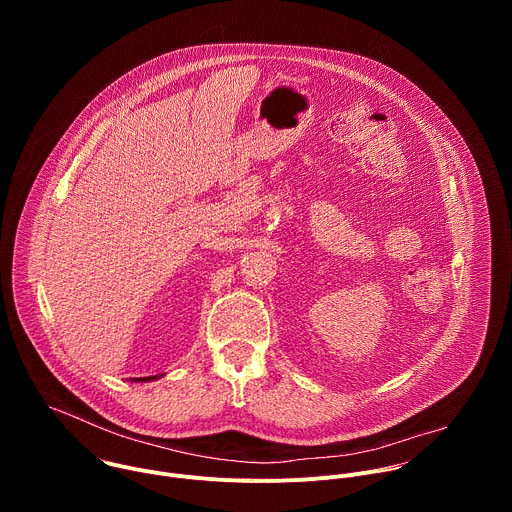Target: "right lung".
I'll list each match as a JSON object with an SVG mask.
<instances>
[{
    "mask_svg": "<svg viewBox=\"0 0 512 512\" xmlns=\"http://www.w3.org/2000/svg\"><path fill=\"white\" fill-rule=\"evenodd\" d=\"M160 377H164V375H156V377H139V379H133L135 383H148V381H156V379H160Z\"/></svg>",
    "mask_w": 512,
    "mask_h": 512,
    "instance_id": "obj_1",
    "label": "right lung"
}]
</instances>
